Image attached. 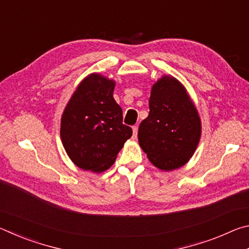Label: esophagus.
<instances>
[{"label": "esophagus", "instance_id": "esophagus-1", "mask_svg": "<svg viewBox=\"0 0 249 249\" xmlns=\"http://www.w3.org/2000/svg\"><path fill=\"white\" fill-rule=\"evenodd\" d=\"M137 132H138V126L137 125L133 126V138L137 137Z\"/></svg>", "mask_w": 249, "mask_h": 249}]
</instances>
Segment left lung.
Instances as JSON below:
<instances>
[{
	"instance_id": "8db88e82",
	"label": "left lung",
	"mask_w": 249,
	"mask_h": 249,
	"mask_svg": "<svg viewBox=\"0 0 249 249\" xmlns=\"http://www.w3.org/2000/svg\"><path fill=\"white\" fill-rule=\"evenodd\" d=\"M149 115L138 128V142L155 167L184 166L199 145L202 125L196 107L178 79L163 74L151 87Z\"/></svg>"
}]
</instances>
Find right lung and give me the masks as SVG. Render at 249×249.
<instances>
[{
  "label": "right lung",
  "mask_w": 249,
  "mask_h": 249,
  "mask_svg": "<svg viewBox=\"0 0 249 249\" xmlns=\"http://www.w3.org/2000/svg\"><path fill=\"white\" fill-rule=\"evenodd\" d=\"M116 82L100 73L87 75L61 116L60 137L67 155L80 169L103 172L115 162L133 130L113 98Z\"/></svg>",
  "instance_id": "right-lung-1"
}]
</instances>
